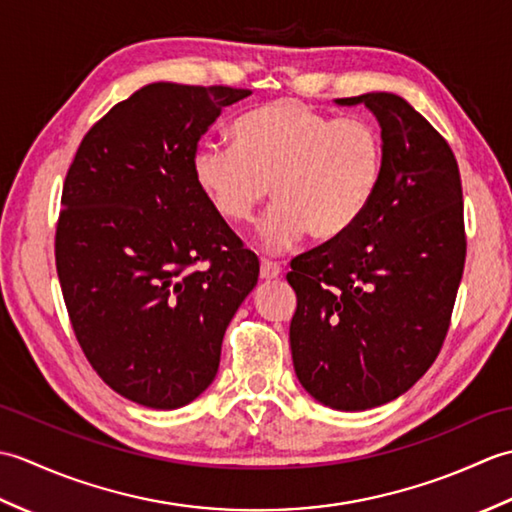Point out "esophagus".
I'll return each mask as SVG.
<instances>
[{"instance_id":"34e87169","label":"esophagus","mask_w":512,"mask_h":512,"mask_svg":"<svg viewBox=\"0 0 512 512\" xmlns=\"http://www.w3.org/2000/svg\"><path fill=\"white\" fill-rule=\"evenodd\" d=\"M259 277L270 281L281 277V266L277 262H268V259H262V266H259Z\"/></svg>"}]
</instances>
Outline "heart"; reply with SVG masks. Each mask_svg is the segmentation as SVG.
Listing matches in <instances>:
<instances>
[{"instance_id": "heart-1", "label": "heart", "mask_w": 512, "mask_h": 512, "mask_svg": "<svg viewBox=\"0 0 512 512\" xmlns=\"http://www.w3.org/2000/svg\"><path fill=\"white\" fill-rule=\"evenodd\" d=\"M233 145L202 143L193 178L213 211L248 222L268 193L275 198L257 226L270 253L308 233L332 242L361 222L385 176V140L365 116L336 118L301 101H270L239 116Z\"/></svg>"}]
</instances>
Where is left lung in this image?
<instances>
[{"label":"left lung","instance_id":"1","mask_svg":"<svg viewBox=\"0 0 512 512\" xmlns=\"http://www.w3.org/2000/svg\"><path fill=\"white\" fill-rule=\"evenodd\" d=\"M336 103L376 116L385 176L352 231L292 259L290 350L314 400L365 411L405 394L440 354L464 270V202L449 143L405 99Z\"/></svg>","mask_w":512,"mask_h":512}]
</instances>
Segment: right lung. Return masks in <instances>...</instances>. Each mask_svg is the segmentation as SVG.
Listing matches in <instances>:
<instances>
[{"label": "right lung", "mask_w": 512, "mask_h": 512, "mask_svg": "<svg viewBox=\"0 0 512 512\" xmlns=\"http://www.w3.org/2000/svg\"><path fill=\"white\" fill-rule=\"evenodd\" d=\"M248 94L149 83L85 134L65 176L54 257L76 341L143 407H184L213 383L228 323L257 286V257L191 167L222 107Z\"/></svg>", "instance_id": "1"}]
</instances>
